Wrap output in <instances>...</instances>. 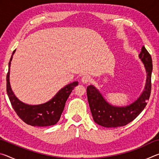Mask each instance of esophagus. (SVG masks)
Masks as SVG:
<instances>
[{"label":"esophagus","mask_w":159,"mask_h":159,"mask_svg":"<svg viewBox=\"0 0 159 159\" xmlns=\"http://www.w3.org/2000/svg\"><path fill=\"white\" fill-rule=\"evenodd\" d=\"M81 81L83 82V83H84V84H87L88 83H89L90 81V77L89 76H88V75H85V76H83L82 77Z\"/></svg>","instance_id":"esophagus-1"}]
</instances>
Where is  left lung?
I'll return each mask as SVG.
<instances>
[{
    "label": "left lung",
    "instance_id": "left-lung-1",
    "mask_svg": "<svg viewBox=\"0 0 159 159\" xmlns=\"http://www.w3.org/2000/svg\"><path fill=\"white\" fill-rule=\"evenodd\" d=\"M139 58L144 64L147 73L144 89L133 103L124 107H116L109 104L95 86L87 87L88 100L93 119L98 125L105 128H117L128 124L143 111L149 100L152 89V60L144 46L142 48Z\"/></svg>",
    "mask_w": 159,
    "mask_h": 159
}]
</instances>
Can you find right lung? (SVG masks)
<instances>
[{
    "label": "right lung",
    "instance_id": "1",
    "mask_svg": "<svg viewBox=\"0 0 159 159\" xmlns=\"http://www.w3.org/2000/svg\"><path fill=\"white\" fill-rule=\"evenodd\" d=\"M15 50L13 51L9 61V69L6 78L7 93L12 108L17 113L18 116L28 125L39 127L55 125L59 121L62 114L66 101L75 86L79 84V82L74 81L67 84L59 90L52 99L43 104L31 105L24 103L15 96L10 83V64Z\"/></svg>",
    "mask_w": 159,
    "mask_h": 159
}]
</instances>
